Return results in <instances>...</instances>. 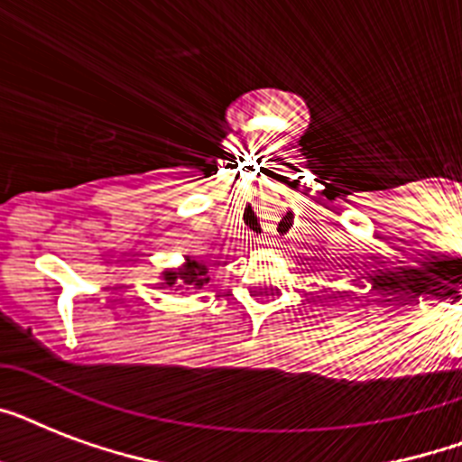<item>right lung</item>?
<instances>
[{
  "instance_id": "1",
  "label": "right lung",
  "mask_w": 462,
  "mask_h": 462,
  "mask_svg": "<svg viewBox=\"0 0 462 462\" xmlns=\"http://www.w3.org/2000/svg\"><path fill=\"white\" fill-rule=\"evenodd\" d=\"M208 266L201 261L187 256L184 266L172 268V271H162V288H174V290H201L208 282Z\"/></svg>"
}]
</instances>
